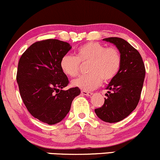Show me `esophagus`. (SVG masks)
<instances>
[{"label":"esophagus","mask_w":160,"mask_h":160,"mask_svg":"<svg viewBox=\"0 0 160 160\" xmlns=\"http://www.w3.org/2000/svg\"><path fill=\"white\" fill-rule=\"evenodd\" d=\"M81 94L83 95H87V96H91L92 95V92H87L85 90H82L81 91Z\"/></svg>","instance_id":"obj_1"}]
</instances>
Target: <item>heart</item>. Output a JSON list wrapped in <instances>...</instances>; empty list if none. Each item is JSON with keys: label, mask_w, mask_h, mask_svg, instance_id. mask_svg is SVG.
<instances>
[{"label": "heart", "mask_w": 160, "mask_h": 160, "mask_svg": "<svg viewBox=\"0 0 160 160\" xmlns=\"http://www.w3.org/2000/svg\"><path fill=\"white\" fill-rule=\"evenodd\" d=\"M80 63H88L86 72L72 81V85L83 90H92L104 82L116 78L122 65V56L117 47L105 46L98 42H89L80 46L76 56L66 54L60 60L62 71L68 76L74 78L80 71Z\"/></svg>", "instance_id": "obj_1"}]
</instances>
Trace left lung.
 <instances>
[{
	"instance_id": "obj_1",
	"label": "left lung",
	"mask_w": 160,
	"mask_h": 160,
	"mask_svg": "<svg viewBox=\"0 0 160 160\" xmlns=\"http://www.w3.org/2000/svg\"><path fill=\"white\" fill-rule=\"evenodd\" d=\"M103 40L116 45L122 56V65L118 74L108 86V98L95 112L107 122H120L137 107L145 77V67L141 56L126 40L120 38H108Z\"/></svg>"
}]
</instances>
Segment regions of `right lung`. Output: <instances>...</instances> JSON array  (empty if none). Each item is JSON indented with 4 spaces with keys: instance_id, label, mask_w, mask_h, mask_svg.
Returning <instances> with one entry per match:
<instances>
[{
    "instance_id": "1",
    "label": "right lung",
    "mask_w": 160,
    "mask_h": 160,
    "mask_svg": "<svg viewBox=\"0 0 160 160\" xmlns=\"http://www.w3.org/2000/svg\"><path fill=\"white\" fill-rule=\"evenodd\" d=\"M71 49L62 40H40L24 52L18 64L16 80L23 103L34 118L49 125L63 120L80 94L78 87L62 89L69 80L60 60Z\"/></svg>"
}]
</instances>
